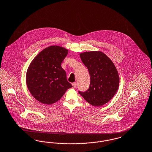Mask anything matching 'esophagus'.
<instances>
[{
	"instance_id": "34e87169",
	"label": "esophagus",
	"mask_w": 152,
	"mask_h": 152,
	"mask_svg": "<svg viewBox=\"0 0 152 152\" xmlns=\"http://www.w3.org/2000/svg\"><path fill=\"white\" fill-rule=\"evenodd\" d=\"M72 86H73V88H76V86H77V83L75 82V83H72Z\"/></svg>"
}]
</instances>
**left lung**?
Instances as JSON below:
<instances>
[{
	"label": "left lung",
	"instance_id": "left-lung-1",
	"mask_svg": "<svg viewBox=\"0 0 152 152\" xmlns=\"http://www.w3.org/2000/svg\"><path fill=\"white\" fill-rule=\"evenodd\" d=\"M80 57L88 68L91 81L89 89L79 92L92 106H103L114 96L119 88V77L116 67L100 51L85 52L81 53Z\"/></svg>",
	"mask_w": 152,
	"mask_h": 152
}]
</instances>
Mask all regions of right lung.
<instances>
[{
	"label": "right lung",
	"mask_w": 152,
	"mask_h": 152,
	"mask_svg": "<svg viewBox=\"0 0 152 152\" xmlns=\"http://www.w3.org/2000/svg\"><path fill=\"white\" fill-rule=\"evenodd\" d=\"M68 53V50L64 47L50 46L38 54L29 65L26 76L27 88L40 103L53 104L72 87L61 66Z\"/></svg>",
	"instance_id": "1"
}]
</instances>
